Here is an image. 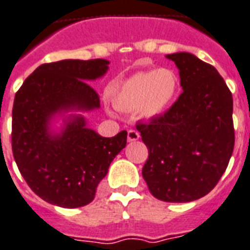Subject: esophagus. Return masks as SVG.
I'll list each match as a JSON object with an SVG mask.
<instances>
[{"label":"esophagus","mask_w":250,"mask_h":250,"mask_svg":"<svg viewBox=\"0 0 250 250\" xmlns=\"http://www.w3.org/2000/svg\"><path fill=\"white\" fill-rule=\"evenodd\" d=\"M127 139H128L129 143L132 141H137L140 139V133L136 129H129L128 133H127Z\"/></svg>","instance_id":"34e87169"}]
</instances>
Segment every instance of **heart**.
Listing matches in <instances>:
<instances>
[{
  "instance_id": "obj_1",
  "label": "heart",
  "mask_w": 250,
  "mask_h": 250,
  "mask_svg": "<svg viewBox=\"0 0 250 250\" xmlns=\"http://www.w3.org/2000/svg\"><path fill=\"white\" fill-rule=\"evenodd\" d=\"M178 88V77L171 69L137 72L118 83L113 92V104L121 110H136L140 118L153 119L171 107Z\"/></svg>"
}]
</instances>
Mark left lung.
<instances>
[{
    "label": "left lung",
    "mask_w": 250,
    "mask_h": 250,
    "mask_svg": "<svg viewBox=\"0 0 250 250\" xmlns=\"http://www.w3.org/2000/svg\"><path fill=\"white\" fill-rule=\"evenodd\" d=\"M166 58L178 68L184 92L163 115L136 125L149 150L143 177L159 200L188 203L207 195L230 162L232 95L217 69L195 55Z\"/></svg>",
    "instance_id": "8db88e82"
}]
</instances>
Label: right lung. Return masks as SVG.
<instances>
[{"mask_svg": "<svg viewBox=\"0 0 250 250\" xmlns=\"http://www.w3.org/2000/svg\"><path fill=\"white\" fill-rule=\"evenodd\" d=\"M105 59L42 64L24 81L13 107V154L28 186L44 202L78 208L95 198L97 185L127 144V131L103 137L72 111L100 107L87 82L109 69ZM69 114L68 115L67 113ZM63 117L59 131L52 121Z\"/></svg>", "mask_w": 250, "mask_h": 250, "instance_id": "right-lung-1", "label": "right lung"}]
</instances>
